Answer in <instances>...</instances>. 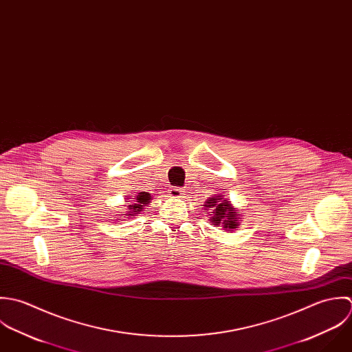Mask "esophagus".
Returning <instances> with one entry per match:
<instances>
[{
    "label": "esophagus",
    "instance_id": "obj_1",
    "mask_svg": "<svg viewBox=\"0 0 352 352\" xmlns=\"http://www.w3.org/2000/svg\"><path fill=\"white\" fill-rule=\"evenodd\" d=\"M168 193H170V197H173V199H181L185 195V192L181 188H171L168 190Z\"/></svg>",
    "mask_w": 352,
    "mask_h": 352
}]
</instances>
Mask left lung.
I'll list each match as a JSON object with an SVG mask.
<instances>
[{"mask_svg": "<svg viewBox=\"0 0 352 352\" xmlns=\"http://www.w3.org/2000/svg\"><path fill=\"white\" fill-rule=\"evenodd\" d=\"M204 206V210L210 211V221L216 227L220 226L227 231L238 228L241 212L236 211L227 199H223V196L210 197V200H207Z\"/></svg>", "mask_w": 352, "mask_h": 352, "instance_id": "left-lung-1", "label": "left lung"}]
</instances>
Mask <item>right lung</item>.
Here are the masks:
<instances>
[{"label":"right lung","mask_w":352,"mask_h":352,"mask_svg":"<svg viewBox=\"0 0 352 352\" xmlns=\"http://www.w3.org/2000/svg\"><path fill=\"white\" fill-rule=\"evenodd\" d=\"M152 197H151V195L148 192H140L136 196H132V200L129 203H126V208H128L126 213L124 212L122 214H125L126 217H131L135 213H140L142 211V208L149 203ZM121 217H124V216H121Z\"/></svg>","instance_id":"obj_1"}]
</instances>
